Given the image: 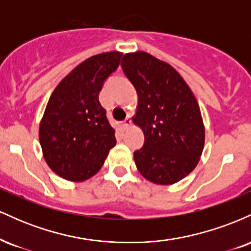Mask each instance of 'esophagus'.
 I'll return each mask as SVG.
<instances>
[{
  "mask_svg": "<svg viewBox=\"0 0 251 251\" xmlns=\"http://www.w3.org/2000/svg\"><path fill=\"white\" fill-rule=\"evenodd\" d=\"M122 125H123V128H124V129H127V128L129 127V126L132 125L131 119H129V118H126V119L123 122Z\"/></svg>",
  "mask_w": 251,
  "mask_h": 251,
  "instance_id": "34e87169",
  "label": "esophagus"
}]
</instances>
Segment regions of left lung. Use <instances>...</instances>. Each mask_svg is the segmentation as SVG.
I'll return each instance as SVG.
<instances>
[{
  "instance_id": "left-lung-1",
  "label": "left lung",
  "mask_w": 251,
  "mask_h": 251,
  "mask_svg": "<svg viewBox=\"0 0 251 251\" xmlns=\"http://www.w3.org/2000/svg\"><path fill=\"white\" fill-rule=\"evenodd\" d=\"M122 67L138 94L133 123L145 135L143 148L134 151L138 171L154 184L177 183L203 152L205 132L197 100L180 74L151 54H125Z\"/></svg>"
}]
</instances>
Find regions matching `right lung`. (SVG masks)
Returning a JSON list of instances; mask_svg holds the SVG:
<instances>
[{
    "label": "right lung",
    "mask_w": 251,
    "mask_h": 251,
    "mask_svg": "<svg viewBox=\"0 0 251 251\" xmlns=\"http://www.w3.org/2000/svg\"><path fill=\"white\" fill-rule=\"evenodd\" d=\"M122 55L108 51L88 57L63 77L48 100L40 123V144L46 163L65 179L93 177L116 146V131L99 93Z\"/></svg>",
    "instance_id": "add662e5"
}]
</instances>
